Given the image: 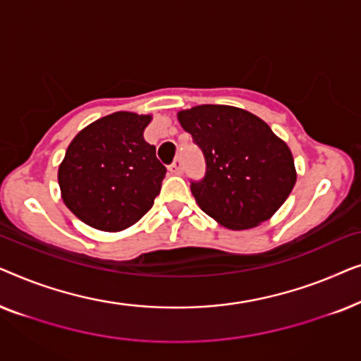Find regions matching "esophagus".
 <instances>
[{"label": "esophagus", "mask_w": 361, "mask_h": 361, "mask_svg": "<svg viewBox=\"0 0 361 361\" xmlns=\"http://www.w3.org/2000/svg\"><path fill=\"white\" fill-rule=\"evenodd\" d=\"M182 169H184V167H182V159H180V157H177V159L169 166L171 174H182Z\"/></svg>", "instance_id": "obj_1"}]
</instances>
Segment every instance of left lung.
<instances>
[{"label": "left lung", "instance_id": "8db88e82", "mask_svg": "<svg viewBox=\"0 0 361 361\" xmlns=\"http://www.w3.org/2000/svg\"><path fill=\"white\" fill-rule=\"evenodd\" d=\"M205 157V176L190 190L207 215L231 230L269 220L295 184L290 149L253 113L200 105L177 113Z\"/></svg>", "mask_w": 361, "mask_h": 361}]
</instances>
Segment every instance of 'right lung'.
<instances>
[{
  "mask_svg": "<svg viewBox=\"0 0 361 361\" xmlns=\"http://www.w3.org/2000/svg\"><path fill=\"white\" fill-rule=\"evenodd\" d=\"M151 115L116 111L78 133L59 166L62 200L102 231L135 225L159 195L166 167L145 141Z\"/></svg>",
  "mask_w": 361,
  "mask_h": 361,
  "instance_id": "right-lung-1",
  "label": "right lung"
}]
</instances>
